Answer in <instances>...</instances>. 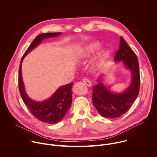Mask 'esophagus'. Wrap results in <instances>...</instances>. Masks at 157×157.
<instances>
[{
	"instance_id": "1",
	"label": "esophagus",
	"mask_w": 157,
	"mask_h": 157,
	"mask_svg": "<svg viewBox=\"0 0 157 157\" xmlns=\"http://www.w3.org/2000/svg\"><path fill=\"white\" fill-rule=\"evenodd\" d=\"M83 83H85L86 85L89 86H92V83L90 82V80L89 79H88L87 78H85L83 79Z\"/></svg>"
}]
</instances>
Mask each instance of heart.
Masks as SVG:
<instances>
[{
  "label": "heart",
  "mask_w": 157,
  "mask_h": 157,
  "mask_svg": "<svg viewBox=\"0 0 157 157\" xmlns=\"http://www.w3.org/2000/svg\"><path fill=\"white\" fill-rule=\"evenodd\" d=\"M100 44L98 42H90L82 47L79 52L78 54V60L80 61H84L89 59L99 49ZM109 51H105L103 52L102 55V58L105 59L109 56Z\"/></svg>",
  "instance_id": "1"
}]
</instances>
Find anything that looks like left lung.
<instances>
[{
    "mask_svg": "<svg viewBox=\"0 0 157 157\" xmlns=\"http://www.w3.org/2000/svg\"><path fill=\"white\" fill-rule=\"evenodd\" d=\"M120 40L119 49L114 60L116 62L122 61L130 71L132 78L129 86L122 93H113L98 79V84L93 87L92 102L94 107L102 117L109 118H117L126 113L140 90V71L136 56L122 37Z\"/></svg>",
    "mask_w": 157,
    "mask_h": 157,
    "instance_id": "obj_1",
    "label": "left lung"
}]
</instances>
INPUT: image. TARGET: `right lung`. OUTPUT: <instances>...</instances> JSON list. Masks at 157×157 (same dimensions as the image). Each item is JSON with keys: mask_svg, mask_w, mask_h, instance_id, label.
Instances as JSON below:
<instances>
[{"mask_svg": "<svg viewBox=\"0 0 157 157\" xmlns=\"http://www.w3.org/2000/svg\"><path fill=\"white\" fill-rule=\"evenodd\" d=\"M61 32L44 33L37 36L31 43L22 57L19 69V89L24 103L30 112L43 122L54 124L58 123L65 115L72 104V87L73 83L59 87L48 99L36 101L27 95L22 77V63L24 57L44 39L60 36Z\"/></svg>", "mask_w": 157, "mask_h": 157, "instance_id": "add662e5", "label": "right lung"}]
</instances>
